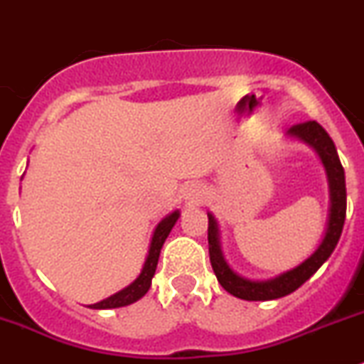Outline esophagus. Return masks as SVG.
Returning <instances> with one entry per match:
<instances>
[{"instance_id": "esophagus-1", "label": "esophagus", "mask_w": 364, "mask_h": 364, "mask_svg": "<svg viewBox=\"0 0 364 364\" xmlns=\"http://www.w3.org/2000/svg\"><path fill=\"white\" fill-rule=\"evenodd\" d=\"M183 196H185V199H188L190 203H199L205 198V190H203V186L198 185V183H190V185H186L185 188H183Z\"/></svg>"}]
</instances>
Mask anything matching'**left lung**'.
Returning <instances> with one entry per match:
<instances>
[{
	"instance_id": "1",
	"label": "left lung",
	"mask_w": 364,
	"mask_h": 364,
	"mask_svg": "<svg viewBox=\"0 0 364 364\" xmlns=\"http://www.w3.org/2000/svg\"><path fill=\"white\" fill-rule=\"evenodd\" d=\"M287 137L303 141L310 149L316 150L321 163L325 166L326 181H328V219H326V228L319 247L312 254L297 264L292 270H287L272 279L255 281L248 277L239 276L237 272L230 268L221 250V235H219V225L215 221L214 214L208 212V254H210V263L214 268V274L221 287L232 296L245 301H272L296 292L297 288L309 281L310 277L321 268L332 255L337 241L341 237L343 225H345L346 215V185H345V170H343L339 156H337L336 145L332 137L326 134V130L317 123V121H306L301 125H294L288 129Z\"/></svg>"
}]
</instances>
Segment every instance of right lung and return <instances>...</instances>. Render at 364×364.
Wrapping results in <instances>:
<instances>
[{
    "label": "right lung",
    "mask_w": 364,
    "mask_h": 364,
    "mask_svg": "<svg viewBox=\"0 0 364 364\" xmlns=\"http://www.w3.org/2000/svg\"><path fill=\"white\" fill-rule=\"evenodd\" d=\"M179 210L170 212L168 215L161 219L158 223V227L154 228L152 239H150L149 245V254H146V259L143 263L141 272H139V276L125 287L123 290L116 292L114 296L107 297V299L100 301L96 304H90V309L96 310H107V309H119V306H127V304L136 303L137 299H141L146 292H149L150 284H152V277L156 274V268H158V261H159V254H161V248L165 245L166 237H168L170 230L174 228V225L178 223L179 219Z\"/></svg>",
    "instance_id": "obj_1"
}]
</instances>
